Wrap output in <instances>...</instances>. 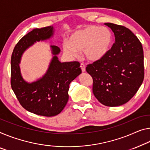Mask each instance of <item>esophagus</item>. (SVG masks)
I'll list each match as a JSON object with an SVG mask.
<instances>
[{
	"label": "esophagus",
	"instance_id": "34e87169",
	"mask_svg": "<svg viewBox=\"0 0 150 150\" xmlns=\"http://www.w3.org/2000/svg\"><path fill=\"white\" fill-rule=\"evenodd\" d=\"M80 68H81V70L82 71V72H84L86 71V66L84 64H80Z\"/></svg>",
	"mask_w": 150,
	"mask_h": 150
}]
</instances>
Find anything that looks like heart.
<instances>
[{"label":"heart","instance_id":"b5f03b06","mask_svg":"<svg viewBox=\"0 0 150 150\" xmlns=\"http://www.w3.org/2000/svg\"><path fill=\"white\" fill-rule=\"evenodd\" d=\"M113 44V35L105 27L89 25L76 31L64 44V52L75 56L83 51L87 60L98 62L109 54Z\"/></svg>","mask_w":150,"mask_h":150}]
</instances>
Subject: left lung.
Segmentation results:
<instances>
[{
	"label": "left lung",
	"instance_id": "8db88e82",
	"mask_svg": "<svg viewBox=\"0 0 150 150\" xmlns=\"http://www.w3.org/2000/svg\"><path fill=\"white\" fill-rule=\"evenodd\" d=\"M114 33L115 42L107 56L89 64L86 72L93 80V92L108 107L127 103L144 78V51L138 38L125 27L106 23Z\"/></svg>",
	"mask_w": 150,
	"mask_h": 150
}]
</instances>
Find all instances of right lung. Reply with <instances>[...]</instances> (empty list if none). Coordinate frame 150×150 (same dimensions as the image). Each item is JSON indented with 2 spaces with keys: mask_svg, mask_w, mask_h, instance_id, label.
Wrapping results in <instances>:
<instances>
[{
  "mask_svg": "<svg viewBox=\"0 0 150 150\" xmlns=\"http://www.w3.org/2000/svg\"><path fill=\"white\" fill-rule=\"evenodd\" d=\"M54 35V27L34 29L21 39L11 56V84L14 93L24 109L45 117L58 115L68 100L70 82L82 73L78 62H60L57 55L60 52L56 45H51L54 57L43 76L35 82L25 81L19 64L22 54L36 41L48 40Z\"/></svg>",
  "mask_w": 150,
  "mask_h": 150,
  "instance_id": "add662e5",
  "label": "right lung"
}]
</instances>
